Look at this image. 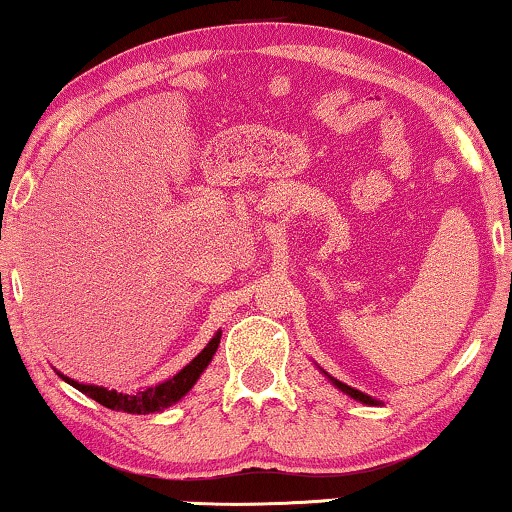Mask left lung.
Listing matches in <instances>:
<instances>
[{
  "instance_id": "obj_1",
  "label": "left lung",
  "mask_w": 512,
  "mask_h": 512,
  "mask_svg": "<svg viewBox=\"0 0 512 512\" xmlns=\"http://www.w3.org/2000/svg\"><path fill=\"white\" fill-rule=\"evenodd\" d=\"M328 378H331V375H328ZM331 383H333L335 387H338V390H342V392H345V394H349V397H352V399H357V401H364V404H368V406H378V399L368 397V394L359 392V390H354V387H349V385H345V383H340V380L331 378Z\"/></svg>"
}]
</instances>
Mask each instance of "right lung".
Masks as SVG:
<instances>
[{
    "label": "right lung",
    "instance_id": "obj_1",
    "mask_svg": "<svg viewBox=\"0 0 512 512\" xmlns=\"http://www.w3.org/2000/svg\"><path fill=\"white\" fill-rule=\"evenodd\" d=\"M219 338H222V333H215V338L205 345L203 352H200L196 359L189 361V364L181 368L177 375H172L170 380H165V383H160L155 387H148V390L137 392V394L106 390V387H101V385H84V383H77V380H73V378H68V375H63L58 371L56 373L61 375L68 385H73L75 390H80L82 394H87V397L99 401V404L106 406V409L122 411V413H137V416L144 413L146 416V413L170 409L172 404H177V401L198 383V378L203 375L205 368H208L212 357H215V352L219 347Z\"/></svg>",
    "mask_w": 512,
    "mask_h": 512
}]
</instances>
